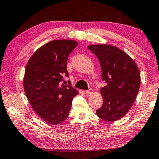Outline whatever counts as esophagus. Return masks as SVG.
<instances>
[{
  "instance_id": "1",
  "label": "esophagus",
  "mask_w": 159,
  "mask_h": 159,
  "mask_svg": "<svg viewBox=\"0 0 159 159\" xmlns=\"http://www.w3.org/2000/svg\"><path fill=\"white\" fill-rule=\"evenodd\" d=\"M93 92H94V90H93L92 89H89L86 90L85 91V93L87 94H92Z\"/></svg>"
}]
</instances>
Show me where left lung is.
<instances>
[{"label":"left lung","instance_id":"8db88e82","mask_svg":"<svg viewBox=\"0 0 159 159\" xmlns=\"http://www.w3.org/2000/svg\"><path fill=\"white\" fill-rule=\"evenodd\" d=\"M88 48L98 58L102 79L107 83L101 89L102 106L96 110L104 120L115 121L127 113L138 94L141 76L137 65L128 54L111 45H90Z\"/></svg>","mask_w":159,"mask_h":159}]
</instances>
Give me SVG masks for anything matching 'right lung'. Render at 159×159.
Segmentation results:
<instances>
[{"label":"right lung","instance_id":"right-lung-1","mask_svg":"<svg viewBox=\"0 0 159 159\" xmlns=\"http://www.w3.org/2000/svg\"><path fill=\"white\" fill-rule=\"evenodd\" d=\"M77 45L74 40H52L37 49L27 64L25 92L34 111L50 125L67 119L73 98L79 94L71 86L61 85L63 76H68V57Z\"/></svg>","mask_w":159,"mask_h":159}]
</instances>
